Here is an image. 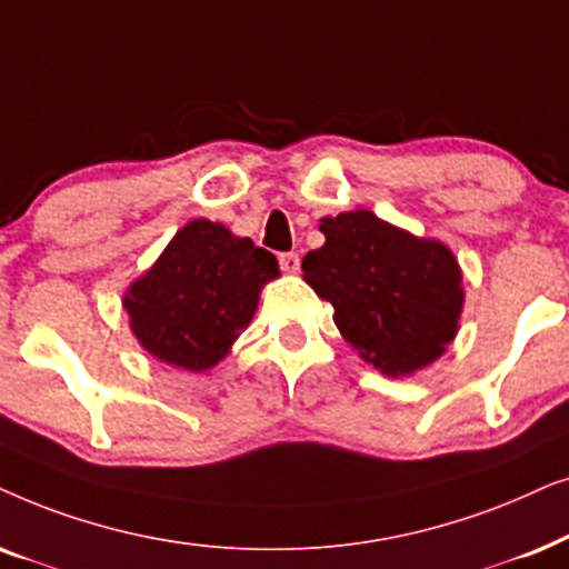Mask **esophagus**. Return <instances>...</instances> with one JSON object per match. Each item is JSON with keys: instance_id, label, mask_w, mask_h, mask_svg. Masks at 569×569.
<instances>
[{"instance_id": "34e87169", "label": "esophagus", "mask_w": 569, "mask_h": 569, "mask_svg": "<svg viewBox=\"0 0 569 569\" xmlns=\"http://www.w3.org/2000/svg\"><path fill=\"white\" fill-rule=\"evenodd\" d=\"M278 260H280V268H283L286 272H299V268H301V257L297 252H283Z\"/></svg>"}]
</instances>
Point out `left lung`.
Segmentation results:
<instances>
[{"label":"left lung","instance_id":"1","mask_svg":"<svg viewBox=\"0 0 569 569\" xmlns=\"http://www.w3.org/2000/svg\"><path fill=\"white\" fill-rule=\"evenodd\" d=\"M325 244L301 262L340 336L382 375H413L445 353L463 312V276L442 241L369 210L322 218Z\"/></svg>","mask_w":569,"mask_h":569}]
</instances>
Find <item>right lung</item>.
<instances>
[{
    "label": "right lung",
    "mask_w": 569,
    "mask_h": 569,
    "mask_svg": "<svg viewBox=\"0 0 569 569\" xmlns=\"http://www.w3.org/2000/svg\"><path fill=\"white\" fill-rule=\"evenodd\" d=\"M278 260L223 223L197 218L169 241L153 268L124 293L130 328L150 356L206 372L252 322Z\"/></svg>",
    "instance_id": "1"
}]
</instances>
